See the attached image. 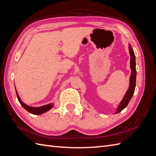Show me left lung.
Wrapping results in <instances>:
<instances>
[{
  "instance_id": "1",
  "label": "left lung",
  "mask_w": 156,
  "mask_h": 156,
  "mask_svg": "<svg viewBox=\"0 0 156 156\" xmlns=\"http://www.w3.org/2000/svg\"><path fill=\"white\" fill-rule=\"evenodd\" d=\"M129 54L131 56L130 60V68L131 69V74L130 76V81H129V89L127 90L126 94L123 98V100L120 103V105L118 107L115 114H117L122 110L125 108L131 99L132 96L133 95V93L135 91V85H136V63H135V53L133 51V49L131 48V45L129 44Z\"/></svg>"
}]
</instances>
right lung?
<instances>
[{"label": "right lung", "instance_id": "right-lung-1", "mask_svg": "<svg viewBox=\"0 0 156 156\" xmlns=\"http://www.w3.org/2000/svg\"><path fill=\"white\" fill-rule=\"evenodd\" d=\"M16 94H17V99L19 101H20V104L22 105V107L25 108V110H27L28 112H29L30 113H31V114H33V115H41L43 114V113L48 111L49 110H50L51 108L53 107V103H50V104H48V105H44V106H41V107H30L29 105H27L26 104H25L24 103H23L21 100V99L20 98V96H19L17 92V90L16 89Z\"/></svg>", "mask_w": 156, "mask_h": 156}]
</instances>
